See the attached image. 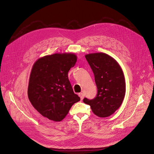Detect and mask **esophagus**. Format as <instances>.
I'll use <instances>...</instances> for the list:
<instances>
[{"mask_svg":"<svg viewBox=\"0 0 154 154\" xmlns=\"http://www.w3.org/2000/svg\"><path fill=\"white\" fill-rule=\"evenodd\" d=\"M79 96L80 97L81 100H82L83 99V97H84V94H83V93H80V94H79Z\"/></svg>","mask_w":154,"mask_h":154,"instance_id":"obj_1","label":"esophagus"}]
</instances>
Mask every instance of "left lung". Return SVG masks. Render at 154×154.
<instances>
[{"mask_svg": "<svg viewBox=\"0 0 154 154\" xmlns=\"http://www.w3.org/2000/svg\"><path fill=\"white\" fill-rule=\"evenodd\" d=\"M85 58L94 74L97 93L95 98L85 97L83 102L98 117H109L119 108L125 96L123 70L115 59L103 53L88 54Z\"/></svg>", "mask_w": 154, "mask_h": 154, "instance_id": "obj_1", "label": "left lung"}]
</instances>
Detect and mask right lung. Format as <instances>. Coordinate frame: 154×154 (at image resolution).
I'll return each instance as SVG.
<instances>
[{"mask_svg":"<svg viewBox=\"0 0 154 154\" xmlns=\"http://www.w3.org/2000/svg\"><path fill=\"white\" fill-rule=\"evenodd\" d=\"M76 61L75 54L66 53L45 56L34 63L27 94L32 105L44 117L61 122L72 105L80 100L68 78Z\"/></svg>","mask_w":154,"mask_h":154,"instance_id":"add662e5","label":"right lung"}]
</instances>
